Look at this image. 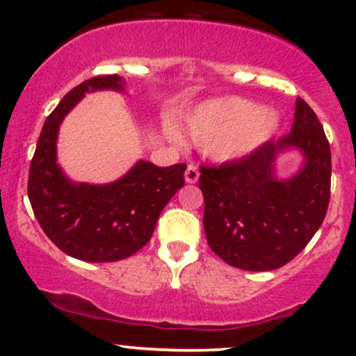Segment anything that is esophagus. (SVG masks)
Wrapping results in <instances>:
<instances>
[{"mask_svg": "<svg viewBox=\"0 0 356 356\" xmlns=\"http://www.w3.org/2000/svg\"><path fill=\"white\" fill-rule=\"evenodd\" d=\"M184 177H186V182H187V184H195V182H197V179H199V170H197V167H195L194 164L187 165L186 174H184Z\"/></svg>", "mask_w": 356, "mask_h": 356, "instance_id": "34e87169", "label": "esophagus"}]
</instances>
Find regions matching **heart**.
<instances>
[{"label": "heart", "instance_id": "heart-1", "mask_svg": "<svg viewBox=\"0 0 356 356\" xmlns=\"http://www.w3.org/2000/svg\"><path fill=\"white\" fill-rule=\"evenodd\" d=\"M280 125L271 108L252 102L226 97L207 100L187 115L184 132L194 145L209 147L220 162L248 157L264 145Z\"/></svg>", "mask_w": 356, "mask_h": 356}]
</instances>
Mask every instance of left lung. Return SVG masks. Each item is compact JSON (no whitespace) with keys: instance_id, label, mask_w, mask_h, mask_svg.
<instances>
[{"instance_id":"1","label":"left lung","mask_w":356,"mask_h":356,"mask_svg":"<svg viewBox=\"0 0 356 356\" xmlns=\"http://www.w3.org/2000/svg\"><path fill=\"white\" fill-rule=\"evenodd\" d=\"M298 149L304 164L280 179L274 162ZM332 152L316 113L296 100L291 132L256 152L219 167H201L204 231L224 263L246 271H271L300 254L320 229L330 202Z\"/></svg>"}]
</instances>
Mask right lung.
<instances>
[{
  "label": "right lung",
  "instance_id": "add662e5",
  "mask_svg": "<svg viewBox=\"0 0 356 356\" xmlns=\"http://www.w3.org/2000/svg\"><path fill=\"white\" fill-rule=\"evenodd\" d=\"M118 75L85 80L61 99L44 120L30 165L28 197L35 218L56 248L90 263H112L136 254L152 238L159 216L184 187L186 164L159 167L138 161L110 184L73 182L56 162V138L63 118L97 90L124 92Z\"/></svg>",
  "mask_w": 356,
  "mask_h": 356
}]
</instances>
